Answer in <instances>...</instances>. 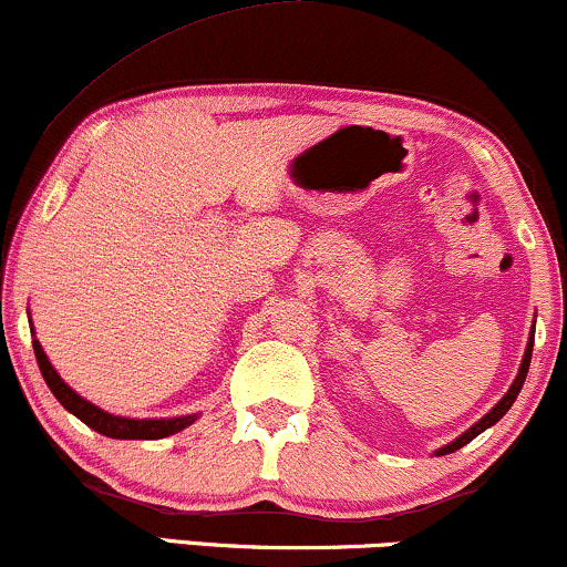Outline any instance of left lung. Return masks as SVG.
I'll return each mask as SVG.
<instances>
[{
  "label": "left lung",
  "mask_w": 567,
  "mask_h": 567,
  "mask_svg": "<svg viewBox=\"0 0 567 567\" xmlns=\"http://www.w3.org/2000/svg\"><path fill=\"white\" fill-rule=\"evenodd\" d=\"M536 328V326H534ZM534 328H530V333H528V344H526V352H523V360H520V368H518V375H515V381H513V386L507 389V394L502 396V400L494 404L492 410L486 412L484 417H481V421H476L471 425V429H467L465 433H460L457 439H454V442H450V444H444L442 450H436L433 454H439V457H442V454H450V452H457L460 446H465L467 442H473V439L478 436V433H484L486 429H492L494 423L499 421V417H505V412L513 408V402L518 400V394H520V389H523V383H526V375H528V365H530V352H534Z\"/></svg>",
  "instance_id": "1"
}]
</instances>
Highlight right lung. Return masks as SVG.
<instances>
[{
	"instance_id": "obj_1",
	"label": "right lung",
	"mask_w": 567,
	"mask_h": 567,
	"mask_svg": "<svg viewBox=\"0 0 567 567\" xmlns=\"http://www.w3.org/2000/svg\"><path fill=\"white\" fill-rule=\"evenodd\" d=\"M33 352H37V362L41 375H44L49 391L58 396V402L65 408L68 412H73L81 423H86L89 429H94L96 433L110 439H165L173 436V433L184 431L197 421L199 415H178V417H123V415H113V412L96 408L89 400H83L79 391H73L65 381L60 379V373L54 370L52 362H49L47 352L41 349L39 339H33Z\"/></svg>"
}]
</instances>
